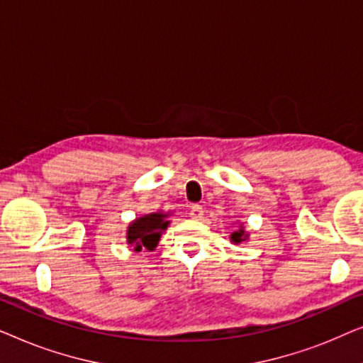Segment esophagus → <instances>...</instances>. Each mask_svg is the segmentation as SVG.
I'll list each match as a JSON object with an SVG mask.
<instances>
[{"label":"esophagus","instance_id":"34e87169","mask_svg":"<svg viewBox=\"0 0 363 363\" xmlns=\"http://www.w3.org/2000/svg\"><path fill=\"white\" fill-rule=\"evenodd\" d=\"M190 216L193 220H200L203 218V206L201 205H193L191 210H190Z\"/></svg>","mask_w":363,"mask_h":363}]
</instances>
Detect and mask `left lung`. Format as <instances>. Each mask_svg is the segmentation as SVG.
Segmentation results:
<instances>
[{"label": "left lung", "instance_id": "1", "mask_svg": "<svg viewBox=\"0 0 363 363\" xmlns=\"http://www.w3.org/2000/svg\"><path fill=\"white\" fill-rule=\"evenodd\" d=\"M242 233H245V231H236V233H233V235H231V240L233 241H235V242H240V241H242L241 240V236H242Z\"/></svg>", "mask_w": 363, "mask_h": 363}]
</instances>
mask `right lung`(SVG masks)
Instances as JSON below:
<instances>
[{"label": "right lung", "instance_id": "right-lung-1", "mask_svg": "<svg viewBox=\"0 0 363 363\" xmlns=\"http://www.w3.org/2000/svg\"><path fill=\"white\" fill-rule=\"evenodd\" d=\"M167 215L163 213H152L143 218H138L128 226L127 241L128 245H133V250L140 251L142 247L147 250H153L157 246L158 240H160L162 231L168 226V221L165 220Z\"/></svg>", "mask_w": 363, "mask_h": 363}]
</instances>
